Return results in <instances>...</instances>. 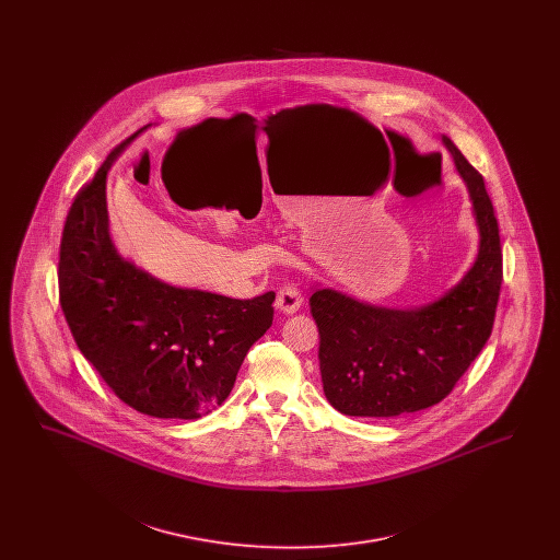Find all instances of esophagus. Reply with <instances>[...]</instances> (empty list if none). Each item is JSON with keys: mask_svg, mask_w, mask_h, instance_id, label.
Instances as JSON below:
<instances>
[{"mask_svg": "<svg viewBox=\"0 0 560 560\" xmlns=\"http://www.w3.org/2000/svg\"><path fill=\"white\" fill-rule=\"evenodd\" d=\"M277 311H281L283 315H293L300 306H302V292L295 285H283L277 292V300H275Z\"/></svg>", "mask_w": 560, "mask_h": 560, "instance_id": "1", "label": "esophagus"}]
</instances>
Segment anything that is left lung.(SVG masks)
<instances>
[{
    "label": "left lung",
    "instance_id": "obj_1",
    "mask_svg": "<svg viewBox=\"0 0 560 560\" xmlns=\"http://www.w3.org/2000/svg\"><path fill=\"white\" fill-rule=\"evenodd\" d=\"M443 144L479 226V254L468 272L418 308H386L313 288L323 393L345 416L395 418L441 402L491 336L502 288L498 220L482 176L447 136Z\"/></svg>",
    "mask_w": 560,
    "mask_h": 560
}]
</instances>
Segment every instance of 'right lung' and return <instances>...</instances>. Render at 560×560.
Segmentation results:
<instances>
[{"mask_svg": "<svg viewBox=\"0 0 560 560\" xmlns=\"http://www.w3.org/2000/svg\"><path fill=\"white\" fill-rule=\"evenodd\" d=\"M149 126L110 151L69 210L60 306L81 354L126 405L197 420L231 395L247 350L272 325L275 293L235 300L176 288L121 258L108 233L107 172Z\"/></svg>", "mask_w": 560, "mask_h": 560, "instance_id": "obj_1", "label": "right lung"}]
</instances>
